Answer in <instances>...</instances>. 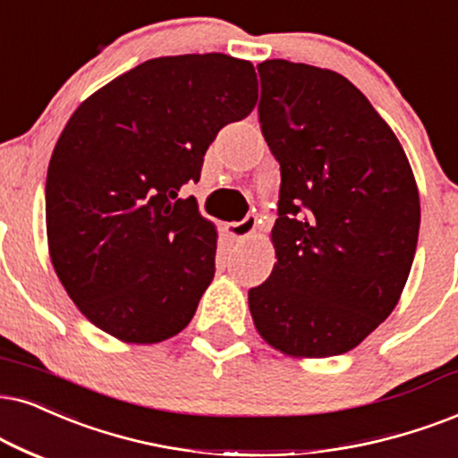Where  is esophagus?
Returning <instances> with one entry per match:
<instances>
[{
  "mask_svg": "<svg viewBox=\"0 0 458 458\" xmlns=\"http://www.w3.org/2000/svg\"><path fill=\"white\" fill-rule=\"evenodd\" d=\"M256 225H258L256 216H247L245 219H241V222L225 224V234L234 241H242L256 233Z\"/></svg>",
  "mask_w": 458,
  "mask_h": 458,
  "instance_id": "esophagus-1",
  "label": "esophagus"
}]
</instances>
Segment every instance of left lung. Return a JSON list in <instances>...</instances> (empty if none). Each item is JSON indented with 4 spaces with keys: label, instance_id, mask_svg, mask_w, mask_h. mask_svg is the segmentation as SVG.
Instances as JSON below:
<instances>
[{
    "label": "left lung",
    "instance_id": "8db88e82",
    "mask_svg": "<svg viewBox=\"0 0 458 458\" xmlns=\"http://www.w3.org/2000/svg\"><path fill=\"white\" fill-rule=\"evenodd\" d=\"M262 135L281 165L276 264L249 289L262 338L292 357L355 349L395 309L419 241L420 200L391 126L344 75L258 65Z\"/></svg>",
    "mask_w": 458,
    "mask_h": 458
}]
</instances>
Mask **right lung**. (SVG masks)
<instances>
[{
	"label": "right lung",
	"mask_w": 458,
	"mask_h": 458,
	"mask_svg": "<svg viewBox=\"0 0 458 458\" xmlns=\"http://www.w3.org/2000/svg\"><path fill=\"white\" fill-rule=\"evenodd\" d=\"M258 101L256 69L219 55L160 56L90 95L46 177L56 276L80 312L123 343L154 344L192 321L216 275V225L182 186L225 124Z\"/></svg>",
	"instance_id": "add662e5"
}]
</instances>
